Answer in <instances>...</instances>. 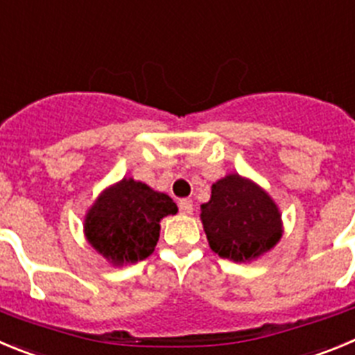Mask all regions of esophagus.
Here are the masks:
<instances>
[{
  "label": "esophagus",
  "mask_w": 355,
  "mask_h": 355,
  "mask_svg": "<svg viewBox=\"0 0 355 355\" xmlns=\"http://www.w3.org/2000/svg\"><path fill=\"white\" fill-rule=\"evenodd\" d=\"M178 209H180V214H184V216H191L193 214V203L189 200H180L178 201Z\"/></svg>",
  "instance_id": "esophagus-1"
}]
</instances>
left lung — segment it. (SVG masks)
<instances>
[{
	"instance_id": "1",
	"label": "left lung",
	"mask_w": 355,
	"mask_h": 355,
	"mask_svg": "<svg viewBox=\"0 0 355 355\" xmlns=\"http://www.w3.org/2000/svg\"><path fill=\"white\" fill-rule=\"evenodd\" d=\"M200 219L214 253L239 263L269 253L283 235L276 201L257 182L239 173H228L212 184Z\"/></svg>"
}]
</instances>
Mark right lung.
<instances>
[{
	"instance_id": "1",
	"label": "right lung",
	"mask_w": 355,
	"mask_h": 355,
	"mask_svg": "<svg viewBox=\"0 0 355 355\" xmlns=\"http://www.w3.org/2000/svg\"><path fill=\"white\" fill-rule=\"evenodd\" d=\"M178 209L168 194L143 182L122 178L102 191L85 216V237L114 267L136 263L154 253L161 219Z\"/></svg>"
}]
</instances>
